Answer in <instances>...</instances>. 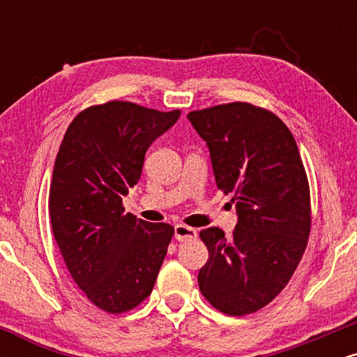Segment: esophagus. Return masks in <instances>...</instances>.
<instances>
[{"label": "esophagus", "instance_id": "1", "mask_svg": "<svg viewBox=\"0 0 357 357\" xmlns=\"http://www.w3.org/2000/svg\"><path fill=\"white\" fill-rule=\"evenodd\" d=\"M174 238L178 241H190L198 238V231L191 227H184V225H176L174 227Z\"/></svg>", "mask_w": 357, "mask_h": 357}]
</instances>
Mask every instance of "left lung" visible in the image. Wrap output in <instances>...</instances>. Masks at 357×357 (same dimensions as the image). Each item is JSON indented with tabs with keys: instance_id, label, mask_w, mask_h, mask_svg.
<instances>
[{
	"instance_id": "8db88e82",
	"label": "left lung",
	"mask_w": 357,
	"mask_h": 357,
	"mask_svg": "<svg viewBox=\"0 0 357 357\" xmlns=\"http://www.w3.org/2000/svg\"><path fill=\"white\" fill-rule=\"evenodd\" d=\"M188 119L238 215L230 238L216 227L199 233L210 252L199 290L223 314L257 312L289 284L309 238V183L296 139L275 114L247 102L192 110Z\"/></svg>"
}]
</instances>
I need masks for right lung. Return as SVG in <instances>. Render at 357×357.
Returning a JSON list of instances; mask_svg holds the SVG:
<instances>
[{"mask_svg": "<svg viewBox=\"0 0 357 357\" xmlns=\"http://www.w3.org/2000/svg\"><path fill=\"white\" fill-rule=\"evenodd\" d=\"M181 112L112 100L85 109L65 132L48 196L52 230L65 265L92 304L134 309L153 292L174 228L124 213L149 146Z\"/></svg>", "mask_w": 357, "mask_h": 357, "instance_id": "right-lung-1", "label": "right lung"}]
</instances>
